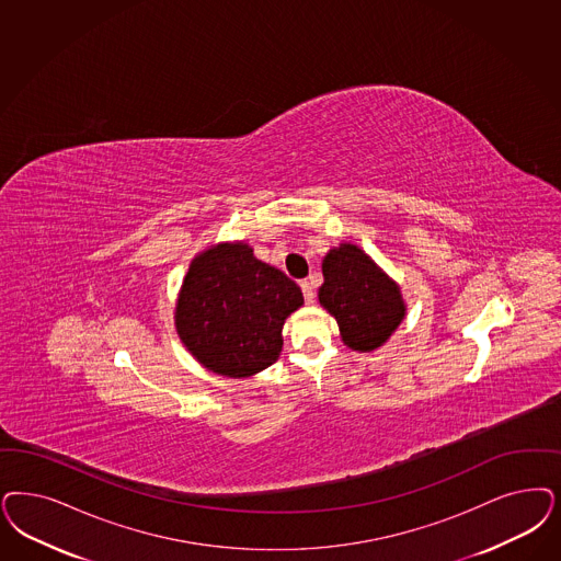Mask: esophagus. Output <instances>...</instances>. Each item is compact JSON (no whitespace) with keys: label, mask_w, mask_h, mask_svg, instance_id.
<instances>
[{"label":"esophagus","mask_w":561,"mask_h":561,"mask_svg":"<svg viewBox=\"0 0 561 561\" xmlns=\"http://www.w3.org/2000/svg\"><path fill=\"white\" fill-rule=\"evenodd\" d=\"M300 288H302V294H305V302L312 305L314 302V288H312V284L305 279V282H300Z\"/></svg>","instance_id":"1"}]
</instances>
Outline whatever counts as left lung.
Masks as SVG:
<instances>
[{
    "label": "left lung",
    "mask_w": 561,
    "mask_h": 561,
    "mask_svg": "<svg viewBox=\"0 0 561 561\" xmlns=\"http://www.w3.org/2000/svg\"><path fill=\"white\" fill-rule=\"evenodd\" d=\"M319 302L335 317L342 342L356 352L383 346L402 323L400 286L356 244H340L323 259Z\"/></svg>",
    "instance_id": "8db88e82"
}]
</instances>
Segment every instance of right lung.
<instances>
[{"label": "right lung", "mask_w": 561, "mask_h": 561, "mask_svg": "<svg viewBox=\"0 0 561 561\" xmlns=\"http://www.w3.org/2000/svg\"><path fill=\"white\" fill-rule=\"evenodd\" d=\"M302 305L284 271L259 261L244 242H221L194 256L175 302V329L203 367L240 379L279 358L284 321Z\"/></svg>", "instance_id": "right-lung-1"}]
</instances>
